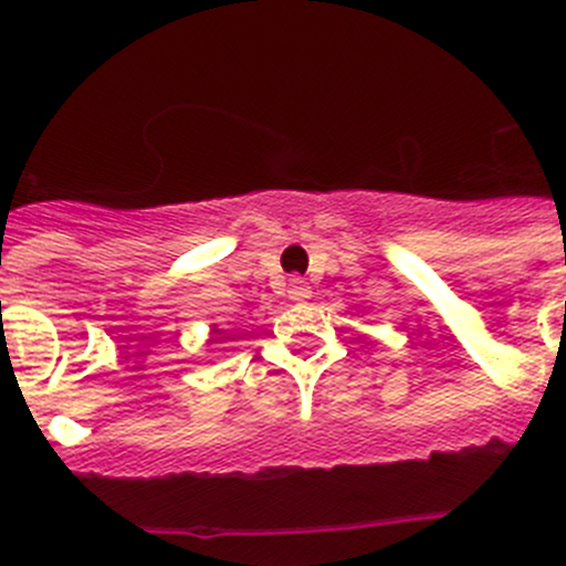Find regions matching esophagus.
I'll use <instances>...</instances> for the list:
<instances>
[{
	"label": "esophagus",
	"instance_id": "esophagus-1",
	"mask_svg": "<svg viewBox=\"0 0 566 566\" xmlns=\"http://www.w3.org/2000/svg\"><path fill=\"white\" fill-rule=\"evenodd\" d=\"M287 293H290V298L293 301H306L310 298V282H304V279L301 276H293L290 279V284H287Z\"/></svg>",
	"mask_w": 566,
	"mask_h": 566
}]
</instances>
